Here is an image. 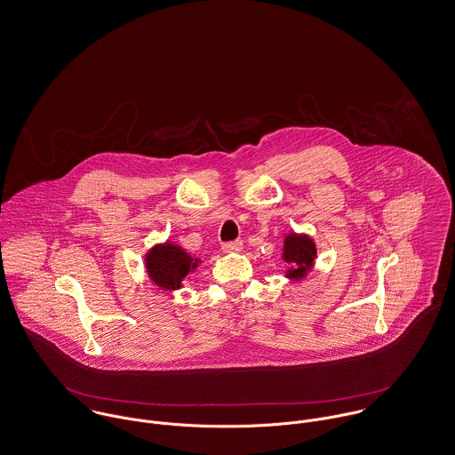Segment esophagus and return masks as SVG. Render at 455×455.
I'll use <instances>...</instances> for the list:
<instances>
[{
	"instance_id": "1",
	"label": "esophagus",
	"mask_w": 455,
	"mask_h": 455,
	"mask_svg": "<svg viewBox=\"0 0 455 455\" xmlns=\"http://www.w3.org/2000/svg\"><path fill=\"white\" fill-rule=\"evenodd\" d=\"M243 241H232V243H225L223 246H221V250L225 252H239L243 251Z\"/></svg>"
}]
</instances>
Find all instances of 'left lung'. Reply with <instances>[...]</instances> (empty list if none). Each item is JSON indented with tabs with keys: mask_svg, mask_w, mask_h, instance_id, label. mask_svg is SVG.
<instances>
[{
	"mask_svg": "<svg viewBox=\"0 0 455 455\" xmlns=\"http://www.w3.org/2000/svg\"><path fill=\"white\" fill-rule=\"evenodd\" d=\"M315 244L308 235L303 234H290L284 239V250H283V259L291 265L286 272V277L291 281H300L307 272L314 267L315 259Z\"/></svg>",
	"mask_w": 455,
	"mask_h": 455,
	"instance_id": "8db88e82",
	"label": "left lung"
}]
</instances>
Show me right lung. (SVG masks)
<instances>
[{
  "mask_svg": "<svg viewBox=\"0 0 455 455\" xmlns=\"http://www.w3.org/2000/svg\"><path fill=\"white\" fill-rule=\"evenodd\" d=\"M147 272L160 290H180L183 279L199 267V258L185 251L181 246L172 243H164L153 246L145 254Z\"/></svg>",
  "mask_w": 455,
  "mask_h": 455,
  "instance_id": "1",
  "label": "right lung"
}]
</instances>
